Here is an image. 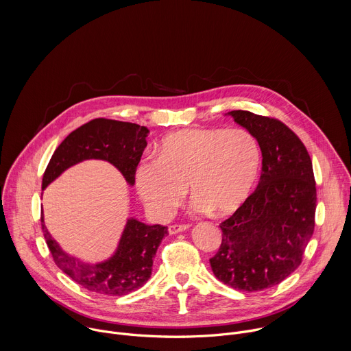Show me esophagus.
I'll use <instances>...</instances> for the list:
<instances>
[{
	"label": "esophagus",
	"instance_id": "esophagus-1",
	"mask_svg": "<svg viewBox=\"0 0 351 351\" xmlns=\"http://www.w3.org/2000/svg\"><path fill=\"white\" fill-rule=\"evenodd\" d=\"M189 228H190V226H189V225H184V223H183V225H171L168 230H169L171 234H176V233H180V232H183V230H186V229H189Z\"/></svg>",
	"mask_w": 351,
	"mask_h": 351
}]
</instances>
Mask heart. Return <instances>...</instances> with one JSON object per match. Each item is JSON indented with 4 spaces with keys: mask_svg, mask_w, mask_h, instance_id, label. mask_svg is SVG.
<instances>
[{
    "mask_svg": "<svg viewBox=\"0 0 351 351\" xmlns=\"http://www.w3.org/2000/svg\"><path fill=\"white\" fill-rule=\"evenodd\" d=\"M260 164L258 141L245 129H183L162 138L157 160L138 164L136 190L157 219L178 207L187 186L195 214L229 215L252 193Z\"/></svg>",
    "mask_w": 351,
    "mask_h": 351,
    "instance_id": "b5f03b06",
    "label": "heart"
}]
</instances>
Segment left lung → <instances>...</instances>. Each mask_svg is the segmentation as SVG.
<instances>
[{
	"label": "left lung",
	"mask_w": 351,
	"mask_h": 351,
	"mask_svg": "<svg viewBox=\"0 0 351 351\" xmlns=\"http://www.w3.org/2000/svg\"><path fill=\"white\" fill-rule=\"evenodd\" d=\"M228 114L257 138L263 172L257 189L219 225L222 243L210 264L233 289L264 290L297 269L314 233L313 162L303 141L283 122L241 110Z\"/></svg>",
	"instance_id": "8db88e82"
}]
</instances>
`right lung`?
Segmentation results:
<instances>
[{"label":"right lung","instance_id":"1","mask_svg":"<svg viewBox=\"0 0 351 351\" xmlns=\"http://www.w3.org/2000/svg\"><path fill=\"white\" fill-rule=\"evenodd\" d=\"M147 136L145 126L106 118L93 119L58 145L43 175L41 189L86 160L108 161L133 186ZM41 229L57 267L84 289L106 295H125L141 287L152 276L153 258L168 233L167 226L145 225L129 218L115 254L104 263L86 264L64 252L47 230L43 217Z\"/></svg>","mask_w":351,"mask_h":351}]
</instances>
